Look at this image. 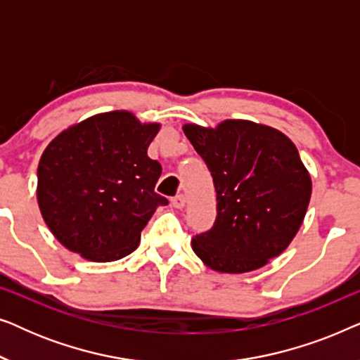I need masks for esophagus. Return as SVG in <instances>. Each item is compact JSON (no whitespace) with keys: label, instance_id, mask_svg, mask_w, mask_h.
Here are the masks:
<instances>
[{"label":"esophagus","instance_id":"34e87169","mask_svg":"<svg viewBox=\"0 0 360 360\" xmlns=\"http://www.w3.org/2000/svg\"><path fill=\"white\" fill-rule=\"evenodd\" d=\"M185 203H186V198L184 195H176L175 198H172V205H174V208L176 210L185 208Z\"/></svg>","mask_w":360,"mask_h":360}]
</instances>
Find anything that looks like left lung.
Here are the masks:
<instances>
[{
  "mask_svg": "<svg viewBox=\"0 0 360 360\" xmlns=\"http://www.w3.org/2000/svg\"><path fill=\"white\" fill-rule=\"evenodd\" d=\"M213 175L218 216L191 239L206 267L252 272L288 248L311 198V176L297 146L275 127L226 120L214 127L184 124Z\"/></svg>",
  "mask_w": 360,
  "mask_h": 360,
  "instance_id": "left-lung-1",
  "label": "left lung"
}]
</instances>
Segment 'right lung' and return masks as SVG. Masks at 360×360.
Segmentation results:
<instances>
[{"mask_svg":"<svg viewBox=\"0 0 360 360\" xmlns=\"http://www.w3.org/2000/svg\"><path fill=\"white\" fill-rule=\"evenodd\" d=\"M160 122L131 111L100 112L68 126L44 149L37 203L58 243L91 262H112L136 250L159 206L162 174L147 155Z\"/></svg>","mask_w":360,"mask_h":360,"instance_id":"right-lung-1","label":"right lung"}]
</instances>
